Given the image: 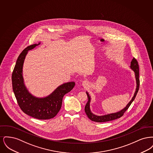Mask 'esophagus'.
I'll return each instance as SVG.
<instances>
[{
    "mask_svg": "<svg viewBox=\"0 0 153 153\" xmlns=\"http://www.w3.org/2000/svg\"><path fill=\"white\" fill-rule=\"evenodd\" d=\"M88 84H89V83H88V82L87 81H83L82 82V86H83L84 87H87Z\"/></svg>",
    "mask_w": 153,
    "mask_h": 153,
    "instance_id": "1",
    "label": "esophagus"
}]
</instances>
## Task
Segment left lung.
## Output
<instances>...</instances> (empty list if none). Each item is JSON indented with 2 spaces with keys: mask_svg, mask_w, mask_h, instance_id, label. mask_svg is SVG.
<instances>
[{
  "mask_svg": "<svg viewBox=\"0 0 153 153\" xmlns=\"http://www.w3.org/2000/svg\"><path fill=\"white\" fill-rule=\"evenodd\" d=\"M130 68L131 69L134 71V72L135 73V80H136V84H137V87H136V89L135 91V93L134 94L133 97H132L131 100L130 102L127 104V105L119 111L117 112H114V113H111V114H105L104 115H96L94 114H93L90 108V102L91 101V96L89 94V93L87 91H86V94L87 95L88 101L85 107V112L87 114L88 118L89 119H91L92 121L96 122H108L111 120H113L115 119H118L121 117H122L123 115V114L126 112V111L128 108V107H130V105H131L132 102H133L137 96V94L138 92L139 88V65L138 61H137V59L135 58H132V61H131V64Z\"/></svg>",
  "mask_w": 153,
  "mask_h": 153,
  "instance_id": "1",
  "label": "left lung"
}]
</instances>
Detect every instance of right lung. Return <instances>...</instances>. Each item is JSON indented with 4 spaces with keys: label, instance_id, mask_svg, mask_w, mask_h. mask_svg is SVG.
<instances>
[{
    "label": "right lung",
    "instance_id": "obj_1",
    "mask_svg": "<svg viewBox=\"0 0 153 153\" xmlns=\"http://www.w3.org/2000/svg\"><path fill=\"white\" fill-rule=\"evenodd\" d=\"M41 44L27 46L19 54L12 74L13 89L18 105L26 114L40 120L50 119L58 114L62 105V99L74 87L75 82L64 83L56 88L50 95L38 97L32 95L25 84L23 66L28 51Z\"/></svg>",
    "mask_w": 153,
    "mask_h": 153
}]
</instances>
